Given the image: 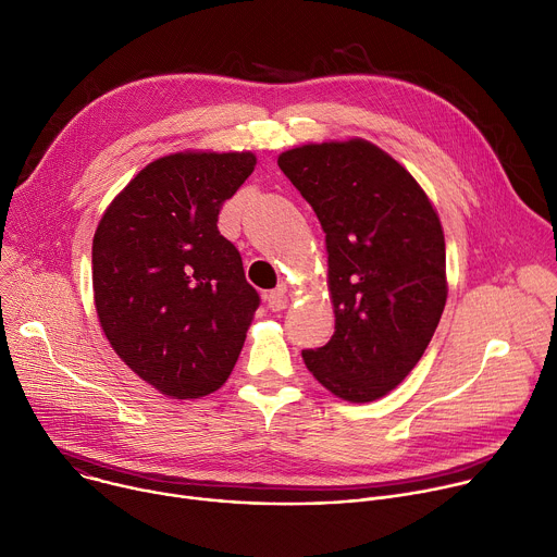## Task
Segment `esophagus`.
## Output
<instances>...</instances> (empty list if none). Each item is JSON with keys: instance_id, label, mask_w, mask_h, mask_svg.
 Segmentation results:
<instances>
[{"instance_id": "1", "label": "esophagus", "mask_w": 557, "mask_h": 557, "mask_svg": "<svg viewBox=\"0 0 557 557\" xmlns=\"http://www.w3.org/2000/svg\"><path fill=\"white\" fill-rule=\"evenodd\" d=\"M267 304H269V308H271V310H284V308L288 306L286 288H284V286H280V288L271 290V293L267 295Z\"/></svg>"}]
</instances>
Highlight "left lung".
Wrapping results in <instances>:
<instances>
[{
	"label": "left lung",
	"instance_id": "left-lung-1",
	"mask_svg": "<svg viewBox=\"0 0 557 557\" xmlns=\"http://www.w3.org/2000/svg\"><path fill=\"white\" fill-rule=\"evenodd\" d=\"M326 233L335 335L304 363L326 389L370 404L423 357L447 301L445 235L417 178L363 138L277 156Z\"/></svg>",
	"mask_w": 557,
	"mask_h": 557
}]
</instances>
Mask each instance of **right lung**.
<instances>
[{
    "instance_id": "right-lung-1",
    "label": "right lung",
    "mask_w": 557,
    "mask_h": 557,
    "mask_svg": "<svg viewBox=\"0 0 557 557\" xmlns=\"http://www.w3.org/2000/svg\"><path fill=\"white\" fill-rule=\"evenodd\" d=\"M253 151L185 149L145 165L92 240L101 329L121 361L172 399L228 379L260 306L218 213L253 174Z\"/></svg>"
}]
</instances>
